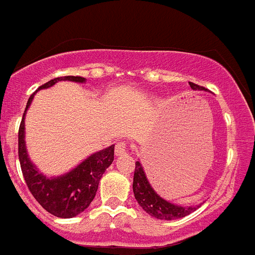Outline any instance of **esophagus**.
<instances>
[{"mask_svg":"<svg viewBox=\"0 0 255 255\" xmlns=\"http://www.w3.org/2000/svg\"><path fill=\"white\" fill-rule=\"evenodd\" d=\"M128 148H129L128 143L119 142L116 144V156H124V155H126V153H128Z\"/></svg>","mask_w":255,"mask_h":255,"instance_id":"obj_1","label":"esophagus"}]
</instances>
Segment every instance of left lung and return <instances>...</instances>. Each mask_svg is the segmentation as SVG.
Segmentation results:
<instances>
[{
  "instance_id": "obj_1",
  "label": "left lung",
  "mask_w": 255,
  "mask_h": 255,
  "mask_svg": "<svg viewBox=\"0 0 255 255\" xmlns=\"http://www.w3.org/2000/svg\"><path fill=\"white\" fill-rule=\"evenodd\" d=\"M189 85L193 90H205L201 86L189 82ZM132 191L136 202L139 203L140 207L150 214L151 216L160 220H174V219L184 218L193 211H195L199 206H182L174 205L170 202L163 199L156 191L151 188L150 182L147 180L146 173L142 168L139 161L135 163V170H134V180H132Z\"/></svg>"
}]
</instances>
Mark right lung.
<instances>
[{
	"label": "right lung",
	"mask_w": 255,
	"mask_h": 255,
	"mask_svg": "<svg viewBox=\"0 0 255 255\" xmlns=\"http://www.w3.org/2000/svg\"><path fill=\"white\" fill-rule=\"evenodd\" d=\"M60 81L83 83L86 79L82 77H73V75L58 77L47 82L45 85L40 86L37 91L43 88L52 87L54 83ZM36 92H33L29 96L18 131V156L23 177L33 198L39 202L44 210H47L49 214L57 218H74L78 214L85 211L90 203L94 201L96 191H98L99 181L107 168L113 163L115 146L112 144L108 148L92 153L91 156H88L85 161H82L77 168L64 176L52 178L45 177L31 163L27 155L26 144H24V116L31 105L33 95Z\"/></svg>",
	"instance_id": "obj_1"
}]
</instances>
